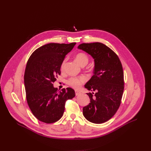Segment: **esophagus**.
<instances>
[{
  "label": "esophagus",
  "instance_id": "1",
  "mask_svg": "<svg viewBox=\"0 0 151 151\" xmlns=\"http://www.w3.org/2000/svg\"><path fill=\"white\" fill-rule=\"evenodd\" d=\"M81 93V92H80V91H75V94H76V96H78V95H80Z\"/></svg>",
  "mask_w": 151,
  "mask_h": 151
}]
</instances>
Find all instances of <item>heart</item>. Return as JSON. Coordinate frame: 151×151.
<instances>
[{
	"label": "heart",
	"instance_id": "obj_1",
	"mask_svg": "<svg viewBox=\"0 0 151 151\" xmlns=\"http://www.w3.org/2000/svg\"><path fill=\"white\" fill-rule=\"evenodd\" d=\"M76 60L77 62L80 64L81 66L86 65L88 64L89 62V58L87 54L83 52H79L75 56ZM65 60L63 61L61 65V70L63 69V66H64ZM86 81V78L83 76H74L71 77L67 80V84L72 87L74 89H78Z\"/></svg>",
	"mask_w": 151,
	"mask_h": 151
}]
</instances>
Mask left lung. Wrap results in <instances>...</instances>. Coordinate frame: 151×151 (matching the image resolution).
Returning a JSON list of instances; mask_svg holds the SVG:
<instances>
[{
	"instance_id": "obj_1",
	"label": "left lung",
	"mask_w": 151,
	"mask_h": 151,
	"mask_svg": "<svg viewBox=\"0 0 151 151\" xmlns=\"http://www.w3.org/2000/svg\"><path fill=\"white\" fill-rule=\"evenodd\" d=\"M78 49L94 59L93 75L84 87L96 93H88L90 103L83 108L87 120L101 124L109 120L119 107L124 89L122 63L117 55L101 43H82Z\"/></svg>"
}]
</instances>
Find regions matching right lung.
<instances>
[{"label": "right lung", "mask_w": 151, "mask_h": 151, "mask_svg": "<svg viewBox=\"0 0 151 151\" xmlns=\"http://www.w3.org/2000/svg\"><path fill=\"white\" fill-rule=\"evenodd\" d=\"M75 45H45L32 54L27 61L24 78L27 104L34 116L43 122L59 121L64 112L66 101L75 96L73 89L59 91L53 86L56 77L60 75L65 55Z\"/></svg>", "instance_id": "1"}]
</instances>
